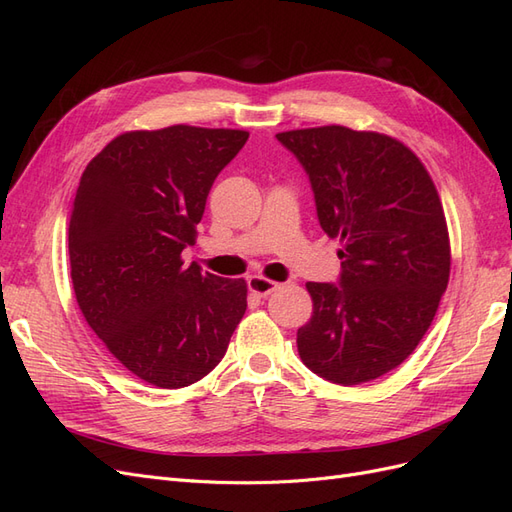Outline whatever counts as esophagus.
Wrapping results in <instances>:
<instances>
[{
	"label": "esophagus",
	"mask_w": 512,
	"mask_h": 512,
	"mask_svg": "<svg viewBox=\"0 0 512 512\" xmlns=\"http://www.w3.org/2000/svg\"><path fill=\"white\" fill-rule=\"evenodd\" d=\"M247 288H250L252 294H256V297H267V294H271L273 290L280 288V284L273 282V280H267V277H260V275H254L247 280Z\"/></svg>",
	"instance_id": "1"
}]
</instances>
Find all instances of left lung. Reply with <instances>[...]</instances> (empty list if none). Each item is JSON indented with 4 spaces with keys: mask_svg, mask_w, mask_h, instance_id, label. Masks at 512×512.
I'll use <instances>...</instances> for the list:
<instances>
[{
    "mask_svg": "<svg viewBox=\"0 0 512 512\" xmlns=\"http://www.w3.org/2000/svg\"><path fill=\"white\" fill-rule=\"evenodd\" d=\"M307 170L322 230L339 239V286L307 282L303 363L344 386L384 376L427 333L451 275V241L427 168L397 138L346 126L275 134Z\"/></svg>",
    "mask_w": 512,
    "mask_h": 512,
    "instance_id": "1",
    "label": "left lung"
}]
</instances>
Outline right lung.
<instances>
[{
  "label": "right lung",
  "instance_id": "obj_1",
  "mask_svg": "<svg viewBox=\"0 0 512 512\" xmlns=\"http://www.w3.org/2000/svg\"><path fill=\"white\" fill-rule=\"evenodd\" d=\"M247 136L185 123L123 132L76 190L68 230L76 303L108 352L158 389L205 378L245 314V280L185 267L181 252Z\"/></svg>",
  "mask_w": 512,
  "mask_h": 512
}]
</instances>
